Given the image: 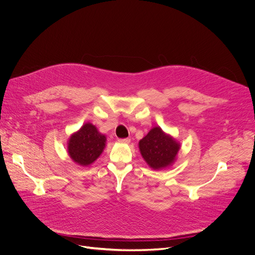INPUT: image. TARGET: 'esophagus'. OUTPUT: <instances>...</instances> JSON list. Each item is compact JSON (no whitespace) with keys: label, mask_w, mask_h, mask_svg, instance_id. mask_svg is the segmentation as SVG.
Masks as SVG:
<instances>
[{"label":"esophagus","mask_w":255,"mask_h":255,"mask_svg":"<svg viewBox=\"0 0 255 255\" xmlns=\"http://www.w3.org/2000/svg\"><path fill=\"white\" fill-rule=\"evenodd\" d=\"M118 141L122 142V143H129L130 138H120V139H118Z\"/></svg>","instance_id":"esophagus-1"}]
</instances>
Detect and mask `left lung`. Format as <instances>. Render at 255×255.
Segmentation results:
<instances>
[{
  "label": "left lung",
  "instance_id": "left-lung-1",
  "mask_svg": "<svg viewBox=\"0 0 255 255\" xmlns=\"http://www.w3.org/2000/svg\"><path fill=\"white\" fill-rule=\"evenodd\" d=\"M180 144L159 127L152 128L139 141L141 155L148 166L154 170L166 168L173 164Z\"/></svg>",
  "mask_w": 255,
  "mask_h": 255
}]
</instances>
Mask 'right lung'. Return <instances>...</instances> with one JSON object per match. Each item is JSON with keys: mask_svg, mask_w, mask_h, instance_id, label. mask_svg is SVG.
I'll return each mask as SVG.
<instances>
[{"mask_svg": "<svg viewBox=\"0 0 255 255\" xmlns=\"http://www.w3.org/2000/svg\"><path fill=\"white\" fill-rule=\"evenodd\" d=\"M106 146V136L90 123L83 125L68 142V152L76 164L88 166L101 155Z\"/></svg>", "mask_w": 255, "mask_h": 255, "instance_id": "add662e5", "label": "right lung"}]
</instances>
